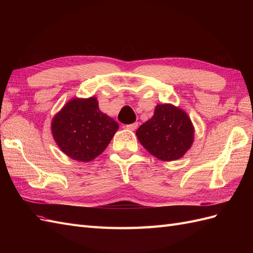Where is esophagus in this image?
Returning a JSON list of instances; mask_svg holds the SVG:
<instances>
[{
    "label": "esophagus",
    "mask_w": 253,
    "mask_h": 253,
    "mask_svg": "<svg viewBox=\"0 0 253 253\" xmlns=\"http://www.w3.org/2000/svg\"><path fill=\"white\" fill-rule=\"evenodd\" d=\"M138 122H134V124H131V125H127V126H126V127L127 128V129H131V131H135V129L138 127Z\"/></svg>",
    "instance_id": "obj_1"
}]
</instances>
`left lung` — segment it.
<instances>
[{
  "label": "left lung",
  "mask_w": 253,
  "mask_h": 253,
  "mask_svg": "<svg viewBox=\"0 0 253 253\" xmlns=\"http://www.w3.org/2000/svg\"><path fill=\"white\" fill-rule=\"evenodd\" d=\"M137 138L152 155L170 162L191 148L194 127L188 115L172 104H158L154 116L136 131Z\"/></svg>",
  "instance_id": "left-lung-1"
}]
</instances>
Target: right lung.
Listing matches in <instances>:
<instances>
[{
    "instance_id": "1",
    "label": "right lung",
    "mask_w": 253,
    "mask_h": 253,
    "mask_svg": "<svg viewBox=\"0 0 253 253\" xmlns=\"http://www.w3.org/2000/svg\"><path fill=\"white\" fill-rule=\"evenodd\" d=\"M118 124L99 110L95 97L73 99L51 122L61 151L79 162H90L108 147Z\"/></svg>"
}]
</instances>
